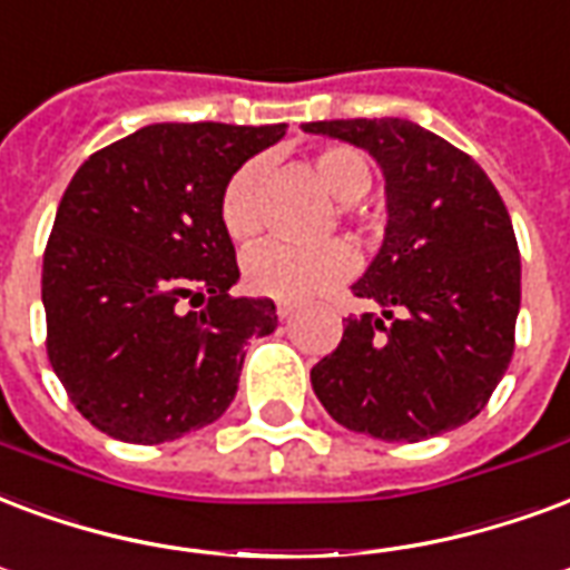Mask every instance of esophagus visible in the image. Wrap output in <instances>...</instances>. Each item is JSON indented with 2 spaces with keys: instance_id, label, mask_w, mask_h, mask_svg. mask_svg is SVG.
<instances>
[{
  "instance_id": "1",
  "label": "esophagus",
  "mask_w": 570,
  "mask_h": 570,
  "mask_svg": "<svg viewBox=\"0 0 570 570\" xmlns=\"http://www.w3.org/2000/svg\"><path fill=\"white\" fill-rule=\"evenodd\" d=\"M296 314V305H289V302H277V317L286 320V317H293Z\"/></svg>"
}]
</instances>
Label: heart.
Segmentation results:
<instances>
[{"label":"heart","mask_w":570,"mask_h":570,"mask_svg":"<svg viewBox=\"0 0 570 570\" xmlns=\"http://www.w3.org/2000/svg\"><path fill=\"white\" fill-rule=\"evenodd\" d=\"M314 171L328 196L344 202L362 199L371 187L368 159L347 145L320 147L314 156ZM259 180L263 163L247 159L235 168L220 193V223L235 242H253L263 232L259 208ZM356 268V253L344 242L320 244V247H289V244H265L247 253L244 259V284L250 293L277 302H307L326 293Z\"/></svg>","instance_id":"obj_1"}]
</instances>
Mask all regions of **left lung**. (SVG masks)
Instances as JSON below:
<instances>
[{"label": "left lung", "mask_w": 570, "mask_h": 570, "mask_svg": "<svg viewBox=\"0 0 570 570\" xmlns=\"http://www.w3.org/2000/svg\"><path fill=\"white\" fill-rule=\"evenodd\" d=\"M305 132L368 150L386 178V229L353 296L383 307L347 317L311 368L335 423L381 441H423L474 420L513 356L520 250L487 171L402 117L320 120Z\"/></svg>", "instance_id": "left-lung-1"}]
</instances>
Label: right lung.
<instances>
[{
    "instance_id": "obj_1",
    "label": "right lung",
    "mask_w": 570,
    "mask_h": 570,
    "mask_svg": "<svg viewBox=\"0 0 570 570\" xmlns=\"http://www.w3.org/2000/svg\"><path fill=\"white\" fill-rule=\"evenodd\" d=\"M284 132L154 124L75 171L45 247L41 302L50 365L99 432L163 444L232 404L244 344L272 335L277 314L272 298L229 296L238 263L220 193Z\"/></svg>"
}]
</instances>
